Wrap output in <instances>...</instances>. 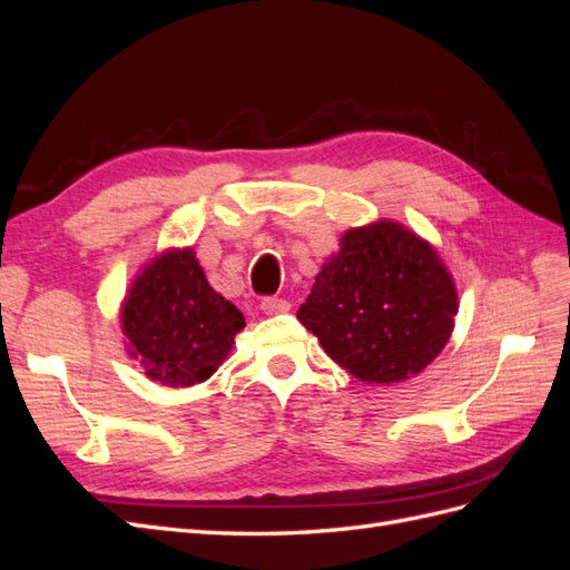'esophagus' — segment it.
<instances>
[{
  "label": "esophagus",
  "mask_w": 570,
  "mask_h": 570,
  "mask_svg": "<svg viewBox=\"0 0 570 570\" xmlns=\"http://www.w3.org/2000/svg\"><path fill=\"white\" fill-rule=\"evenodd\" d=\"M262 312L268 316L285 314V312H289V302L278 299V297H266V299H262Z\"/></svg>",
  "instance_id": "obj_1"
}]
</instances>
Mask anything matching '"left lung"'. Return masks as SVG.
<instances>
[{
	"label": "left lung",
	"mask_w": 570,
	"mask_h": 570,
	"mask_svg": "<svg viewBox=\"0 0 570 570\" xmlns=\"http://www.w3.org/2000/svg\"><path fill=\"white\" fill-rule=\"evenodd\" d=\"M456 314V285L435 247L381 218L342 235L297 318L344 371L392 385L433 364Z\"/></svg>",
	"instance_id": "8db88e82"
}]
</instances>
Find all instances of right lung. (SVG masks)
<instances>
[{
    "instance_id": "1",
    "label": "right lung",
    "mask_w": 570,
    "mask_h": 570,
    "mask_svg": "<svg viewBox=\"0 0 570 570\" xmlns=\"http://www.w3.org/2000/svg\"><path fill=\"white\" fill-rule=\"evenodd\" d=\"M126 352L149 381L193 387L228 358L245 316L206 281L193 247H170L142 266L120 304Z\"/></svg>"
}]
</instances>
